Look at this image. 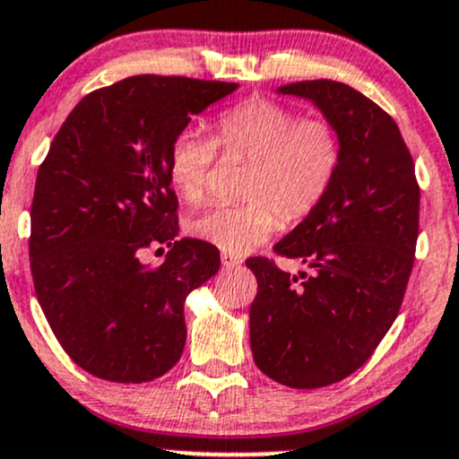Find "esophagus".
I'll list each match as a JSON object with an SVG mask.
<instances>
[{"mask_svg": "<svg viewBox=\"0 0 459 459\" xmlns=\"http://www.w3.org/2000/svg\"><path fill=\"white\" fill-rule=\"evenodd\" d=\"M221 263H223L225 269H236L243 264V260L238 258V255H231V254H223L221 255Z\"/></svg>", "mask_w": 459, "mask_h": 459, "instance_id": "34e87169", "label": "esophagus"}]
</instances>
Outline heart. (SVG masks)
<instances>
[{
  "instance_id": "heart-1",
  "label": "heart",
  "mask_w": 459,
  "mask_h": 459,
  "mask_svg": "<svg viewBox=\"0 0 459 459\" xmlns=\"http://www.w3.org/2000/svg\"><path fill=\"white\" fill-rule=\"evenodd\" d=\"M245 157L240 205H219L188 221L192 236L223 249L247 254L284 223H299L313 214L337 175L342 146L330 122L299 117L298 111L271 98H249L216 117L214 140L199 129L175 135L169 151V177L177 195L199 205L208 195L216 152Z\"/></svg>"
}]
</instances>
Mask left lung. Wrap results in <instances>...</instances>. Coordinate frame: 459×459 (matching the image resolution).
I'll return each mask as SVG.
<instances>
[{"label": "left lung", "instance_id": "obj_1", "mask_svg": "<svg viewBox=\"0 0 459 459\" xmlns=\"http://www.w3.org/2000/svg\"><path fill=\"white\" fill-rule=\"evenodd\" d=\"M278 93L307 98L324 113L342 160L319 208L273 247L308 273L247 260L258 280L249 342L269 378L315 389L361 368L396 319L416 254L420 188L396 122L361 91L302 81Z\"/></svg>", "mask_w": 459, "mask_h": 459}]
</instances>
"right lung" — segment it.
Listing matches in <instances>:
<instances>
[{
	"label": "right lung",
	"instance_id": "right-lung-1",
	"mask_svg": "<svg viewBox=\"0 0 459 459\" xmlns=\"http://www.w3.org/2000/svg\"><path fill=\"white\" fill-rule=\"evenodd\" d=\"M236 90L131 76L87 93L54 135L34 186L30 269L52 333L93 377L146 383L184 352V302L221 255L205 240L177 238L169 151L192 116ZM151 244L171 247L160 268L139 260Z\"/></svg>",
	"mask_w": 459,
	"mask_h": 459
}]
</instances>
